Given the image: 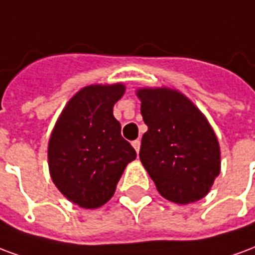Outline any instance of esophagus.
Instances as JSON below:
<instances>
[{"instance_id": "obj_1", "label": "esophagus", "mask_w": 255, "mask_h": 255, "mask_svg": "<svg viewBox=\"0 0 255 255\" xmlns=\"http://www.w3.org/2000/svg\"><path fill=\"white\" fill-rule=\"evenodd\" d=\"M132 146H133V149L136 150V153H139V149H140V140H139V139L133 140Z\"/></svg>"}]
</instances>
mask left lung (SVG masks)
<instances>
[{
  "mask_svg": "<svg viewBox=\"0 0 255 255\" xmlns=\"http://www.w3.org/2000/svg\"><path fill=\"white\" fill-rule=\"evenodd\" d=\"M147 131L139 158L162 197L187 205L208 195L221 168L219 139L190 98L168 87L136 90Z\"/></svg>",
  "mask_w": 255,
  "mask_h": 255,
  "instance_id": "1",
  "label": "left lung"
}]
</instances>
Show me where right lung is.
I'll return each instance as SVG.
<instances>
[{
	"label": "right lung",
	"mask_w": 255,
	"mask_h": 255,
	"mask_svg": "<svg viewBox=\"0 0 255 255\" xmlns=\"http://www.w3.org/2000/svg\"><path fill=\"white\" fill-rule=\"evenodd\" d=\"M124 93L123 83L86 86L68 101L53 128L47 146L50 177L80 208L105 205L128 162L136 158L113 116Z\"/></svg>",
	"instance_id": "right-lung-1"
}]
</instances>
